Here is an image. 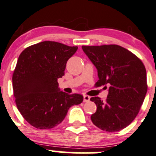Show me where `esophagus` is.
<instances>
[{"label": "esophagus", "mask_w": 156, "mask_h": 156, "mask_svg": "<svg viewBox=\"0 0 156 156\" xmlns=\"http://www.w3.org/2000/svg\"><path fill=\"white\" fill-rule=\"evenodd\" d=\"M90 100V97L87 95H84V103H87Z\"/></svg>", "instance_id": "1"}]
</instances>
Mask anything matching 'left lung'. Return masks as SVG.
Segmentation results:
<instances>
[{"instance_id": "1", "label": "left lung", "mask_w": 156, "mask_h": 156, "mask_svg": "<svg viewBox=\"0 0 156 156\" xmlns=\"http://www.w3.org/2000/svg\"><path fill=\"white\" fill-rule=\"evenodd\" d=\"M82 49L97 69V87L109 85L106 100L98 97L90 98L97 107L91 121L108 132L125 128L139 113L147 92L144 63L119 45L82 46Z\"/></svg>"}]
</instances>
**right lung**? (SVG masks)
<instances>
[{"label":"right lung","instance_id":"obj_1","mask_svg":"<svg viewBox=\"0 0 156 156\" xmlns=\"http://www.w3.org/2000/svg\"><path fill=\"white\" fill-rule=\"evenodd\" d=\"M77 50L47 41L28 47L19 56L12 78L13 95L17 108L31 126L53 128L63 121L71 106L82 103V95L60 91L57 82Z\"/></svg>","mask_w":156,"mask_h":156}]
</instances>
